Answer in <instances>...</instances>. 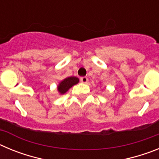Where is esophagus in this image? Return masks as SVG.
Masks as SVG:
<instances>
[{"label":"esophagus","mask_w":159,"mask_h":159,"mask_svg":"<svg viewBox=\"0 0 159 159\" xmlns=\"http://www.w3.org/2000/svg\"><path fill=\"white\" fill-rule=\"evenodd\" d=\"M80 81L82 83H84V84H86V83H88V77H86V76L81 77V78H80Z\"/></svg>","instance_id":"34e87169"}]
</instances>
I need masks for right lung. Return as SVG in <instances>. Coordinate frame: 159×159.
Wrapping results in <instances>:
<instances>
[{
    "mask_svg": "<svg viewBox=\"0 0 159 159\" xmlns=\"http://www.w3.org/2000/svg\"><path fill=\"white\" fill-rule=\"evenodd\" d=\"M79 79L75 76L67 77L60 83L58 86V91L60 94H64L71 88L73 85L78 84Z\"/></svg>",
    "mask_w": 159,
    "mask_h": 159,
    "instance_id": "1",
    "label": "right lung"
}]
</instances>
